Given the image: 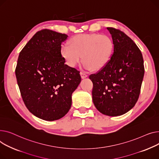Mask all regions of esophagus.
<instances>
[{"mask_svg": "<svg viewBox=\"0 0 159 159\" xmlns=\"http://www.w3.org/2000/svg\"><path fill=\"white\" fill-rule=\"evenodd\" d=\"M80 75H81V78L82 79H85V78H86L87 77V75L86 74H85V73H83V72H80Z\"/></svg>", "mask_w": 159, "mask_h": 159, "instance_id": "34e87169", "label": "esophagus"}]
</instances>
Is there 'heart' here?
Wrapping results in <instances>:
<instances>
[{
	"mask_svg": "<svg viewBox=\"0 0 159 159\" xmlns=\"http://www.w3.org/2000/svg\"><path fill=\"white\" fill-rule=\"evenodd\" d=\"M114 49L111 40L106 35L83 34L74 36L70 45H61L60 54L70 67H75L81 60L87 70H99L108 63Z\"/></svg>",
	"mask_w": 159,
	"mask_h": 159,
	"instance_id": "heart-1",
	"label": "heart"
}]
</instances>
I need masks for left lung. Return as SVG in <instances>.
Here are the masks:
<instances>
[{
    "mask_svg": "<svg viewBox=\"0 0 159 159\" xmlns=\"http://www.w3.org/2000/svg\"><path fill=\"white\" fill-rule=\"evenodd\" d=\"M114 52L106 66L89 78L93 85L96 108L108 116L123 115L135 105L144 74L143 55L134 41L123 32L107 27Z\"/></svg>",
    "mask_w": 159,
    "mask_h": 159,
    "instance_id": "1",
    "label": "left lung"
}]
</instances>
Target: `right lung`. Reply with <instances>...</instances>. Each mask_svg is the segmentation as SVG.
Instances as JSON below:
<instances>
[{
	"label": "right lung",
	"mask_w": 159,
	"mask_h": 159,
	"mask_svg": "<svg viewBox=\"0 0 159 159\" xmlns=\"http://www.w3.org/2000/svg\"><path fill=\"white\" fill-rule=\"evenodd\" d=\"M68 36L49 30L37 32L18 56L15 74L27 108L45 120L67 114L72 94L81 82L80 72L65 64L61 43Z\"/></svg>",
	"instance_id": "obj_1"
}]
</instances>
